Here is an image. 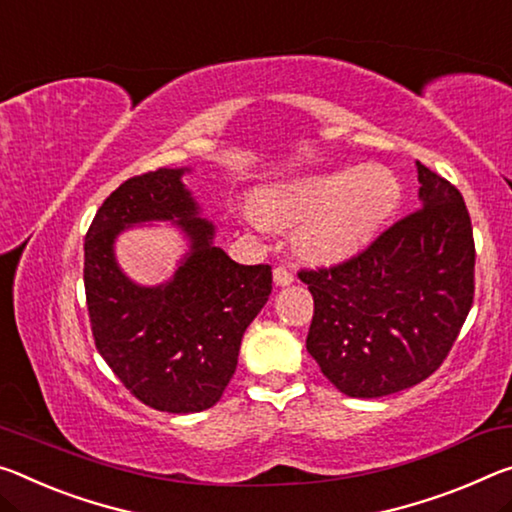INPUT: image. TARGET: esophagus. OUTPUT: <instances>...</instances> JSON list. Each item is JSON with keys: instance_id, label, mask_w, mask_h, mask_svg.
<instances>
[{"instance_id": "34e87169", "label": "esophagus", "mask_w": 512, "mask_h": 512, "mask_svg": "<svg viewBox=\"0 0 512 512\" xmlns=\"http://www.w3.org/2000/svg\"><path fill=\"white\" fill-rule=\"evenodd\" d=\"M273 282L275 287H289L294 282V275L287 269V266H275L273 269Z\"/></svg>"}]
</instances>
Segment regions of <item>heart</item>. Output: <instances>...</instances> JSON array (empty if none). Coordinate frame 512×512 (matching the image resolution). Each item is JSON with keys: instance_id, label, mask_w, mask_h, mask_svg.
<instances>
[{"instance_id": "obj_1", "label": "heart", "mask_w": 512, "mask_h": 512, "mask_svg": "<svg viewBox=\"0 0 512 512\" xmlns=\"http://www.w3.org/2000/svg\"><path fill=\"white\" fill-rule=\"evenodd\" d=\"M401 202V182L380 164L344 166L266 186L246 212L255 223L298 227L296 250L312 264L358 255Z\"/></svg>"}]
</instances>
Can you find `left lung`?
<instances>
[{
	"label": "left lung",
	"mask_w": 512,
	"mask_h": 512,
	"mask_svg": "<svg viewBox=\"0 0 512 512\" xmlns=\"http://www.w3.org/2000/svg\"><path fill=\"white\" fill-rule=\"evenodd\" d=\"M417 173L421 209L348 262L298 273L314 298L307 351L353 399L396 394L431 376L474 300L465 200L419 161Z\"/></svg>",
	"instance_id": "obj_1"
}]
</instances>
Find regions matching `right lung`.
<instances>
[{
    "instance_id": "right-lung-1",
    "label": "right lung",
    "mask_w": 512,
    "mask_h": 512,
    "mask_svg": "<svg viewBox=\"0 0 512 512\" xmlns=\"http://www.w3.org/2000/svg\"><path fill=\"white\" fill-rule=\"evenodd\" d=\"M159 168L120 184L84 241V287L95 346L136 399L189 415L212 408L237 369L243 332L271 294V266L237 264L182 177ZM145 222H170L187 241L176 273L139 286L119 269L115 241Z\"/></svg>"
}]
</instances>
